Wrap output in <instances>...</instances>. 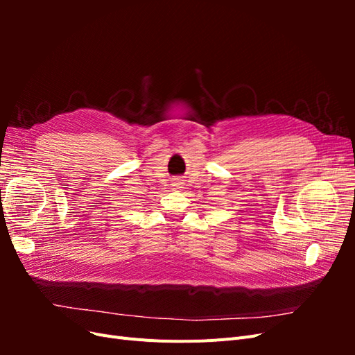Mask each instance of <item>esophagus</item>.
<instances>
[{"mask_svg": "<svg viewBox=\"0 0 355 355\" xmlns=\"http://www.w3.org/2000/svg\"><path fill=\"white\" fill-rule=\"evenodd\" d=\"M171 187H173L175 189H179V188H182V182H180V179H179V178L173 179V182H171Z\"/></svg>", "mask_w": 355, "mask_h": 355, "instance_id": "1", "label": "esophagus"}]
</instances>
